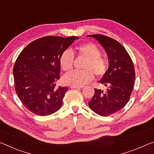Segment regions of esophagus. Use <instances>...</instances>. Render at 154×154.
Here are the masks:
<instances>
[{"mask_svg": "<svg viewBox=\"0 0 154 154\" xmlns=\"http://www.w3.org/2000/svg\"><path fill=\"white\" fill-rule=\"evenodd\" d=\"M71 88H72V89H77V90H79V89H82V88H83V86L82 87H79V86H71Z\"/></svg>", "mask_w": 154, "mask_h": 154, "instance_id": "esophagus-1", "label": "esophagus"}]
</instances>
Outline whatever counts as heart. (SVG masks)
Here are the masks:
<instances>
[{
  "label": "heart",
  "mask_w": 154,
  "mask_h": 154,
  "mask_svg": "<svg viewBox=\"0 0 154 154\" xmlns=\"http://www.w3.org/2000/svg\"><path fill=\"white\" fill-rule=\"evenodd\" d=\"M78 55L86 58L82 71H71L64 77V82L72 86L82 87L92 82L94 73L97 77L103 76L107 70V60L101 55L98 47L92 43H87L76 48ZM74 55L69 50L64 51L60 57V64L65 71L71 70L73 66Z\"/></svg>",
  "instance_id": "b5f03b06"
}]
</instances>
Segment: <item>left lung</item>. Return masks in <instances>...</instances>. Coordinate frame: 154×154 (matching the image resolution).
Listing matches in <instances>:
<instances>
[{
    "label": "left lung",
    "instance_id": "obj_1",
    "mask_svg": "<svg viewBox=\"0 0 154 154\" xmlns=\"http://www.w3.org/2000/svg\"><path fill=\"white\" fill-rule=\"evenodd\" d=\"M93 36L105 49L109 66L100 82L105 91L95 88L94 94L88 103L90 108L101 116H109L120 110L130 100L134 83L133 62L126 49L118 41L103 35Z\"/></svg>",
    "mask_w": 154,
    "mask_h": 154
}]
</instances>
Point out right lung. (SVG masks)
<instances>
[{"label": "right lung", "instance_id": "right-lung-1", "mask_svg": "<svg viewBox=\"0 0 154 154\" xmlns=\"http://www.w3.org/2000/svg\"><path fill=\"white\" fill-rule=\"evenodd\" d=\"M77 36H46L28 44L14 67L15 90L28 110L41 116L61 108L67 87L58 86L60 57Z\"/></svg>", "mask_w": 154, "mask_h": 154}]
</instances>
